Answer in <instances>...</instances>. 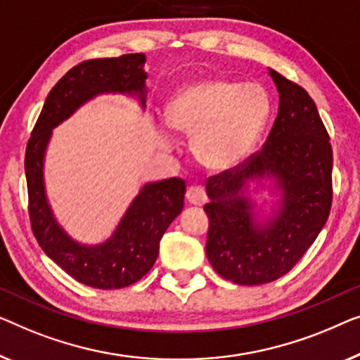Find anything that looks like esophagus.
Wrapping results in <instances>:
<instances>
[{"instance_id":"esophagus-1","label":"esophagus","mask_w":360,"mask_h":360,"mask_svg":"<svg viewBox=\"0 0 360 360\" xmlns=\"http://www.w3.org/2000/svg\"><path fill=\"white\" fill-rule=\"evenodd\" d=\"M186 197L192 205H204L207 202V192L202 186H191L186 192Z\"/></svg>"}]
</instances>
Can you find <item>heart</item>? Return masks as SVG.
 Returning a JSON list of instances; mask_svg holds the SVG:
<instances>
[{
	"label": "heart",
	"mask_w": 360,
	"mask_h": 360,
	"mask_svg": "<svg viewBox=\"0 0 360 360\" xmlns=\"http://www.w3.org/2000/svg\"><path fill=\"white\" fill-rule=\"evenodd\" d=\"M271 115L259 84L202 79L181 88L166 105L169 129L192 135V151L209 169L224 171L250 155ZM163 143L169 136L163 134Z\"/></svg>",
	"instance_id": "heart-1"
}]
</instances>
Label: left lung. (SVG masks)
I'll return each mask as SVG.
<instances>
[{
    "label": "left lung",
    "instance_id": "1",
    "mask_svg": "<svg viewBox=\"0 0 360 360\" xmlns=\"http://www.w3.org/2000/svg\"><path fill=\"white\" fill-rule=\"evenodd\" d=\"M279 112L259 151L207 179L205 252L224 279L261 285L285 276L325 226L333 202V148L316 104L302 86L269 70ZM272 179L280 209L257 221L250 181Z\"/></svg>",
    "mask_w": 360,
    "mask_h": 360
}]
</instances>
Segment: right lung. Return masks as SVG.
<instances>
[{
	"label": "right lung",
	"mask_w": 360,
	"mask_h": 360,
	"mask_svg": "<svg viewBox=\"0 0 360 360\" xmlns=\"http://www.w3.org/2000/svg\"><path fill=\"white\" fill-rule=\"evenodd\" d=\"M143 53L78 63L53 86L26 148L29 217L45 255L84 285L112 290L140 281L153 267L165 231L184 207L186 182L169 178L146 182L131 200L112 236L99 245H81L65 231L50 209L44 182L45 150L52 130L98 94L136 96L145 108Z\"/></svg>",
	"instance_id": "obj_1"
}]
</instances>
